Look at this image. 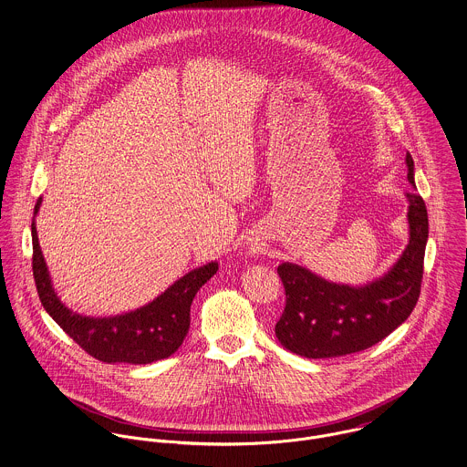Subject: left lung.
<instances>
[{
  "label": "left lung",
  "instance_id": "8db88e82",
  "mask_svg": "<svg viewBox=\"0 0 467 467\" xmlns=\"http://www.w3.org/2000/svg\"><path fill=\"white\" fill-rule=\"evenodd\" d=\"M408 244L381 276L361 285L327 280L307 267L282 263L276 267L285 289V307L275 334L289 352L309 358H337L365 350L408 320L422 280L428 243V212L415 192L413 158L406 152Z\"/></svg>",
  "mask_w": 467,
  "mask_h": 467
}]
</instances>
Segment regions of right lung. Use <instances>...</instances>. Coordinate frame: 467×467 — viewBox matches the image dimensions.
<instances>
[{"instance_id": "right-lung-1", "label": "right lung", "mask_w": 467, "mask_h": 467, "mask_svg": "<svg viewBox=\"0 0 467 467\" xmlns=\"http://www.w3.org/2000/svg\"><path fill=\"white\" fill-rule=\"evenodd\" d=\"M43 198L34 206L32 269L39 300L47 313L89 356L104 363L147 365L172 356L191 327V306L201 285L219 269L217 261L196 267L178 278L149 304L115 317H86L67 307L56 293L43 257L36 215Z\"/></svg>"}]
</instances>
